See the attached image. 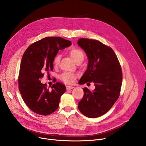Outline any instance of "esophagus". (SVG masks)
<instances>
[{
	"instance_id": "34e87169",
	"label": "esophagus",
	"mask_w": 146,
	"mask_h": 146,
	"mask_svg": "<svg viewBox=\"0 0 146 146\" xmlns=\"http://www.w3.org/2000/svg\"><path fill=\"white\" fill-rule=\"evenodd\" d=\"M73 88H74V87H73V86H66V89H67V90H71V89H73Z\"/></svg>"
}]
</instances>
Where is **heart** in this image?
<instances>
[{"instance_id":"1","label":"heart","mask_w":146,"mask_h":146,"mask_svg":"<svg viewBox=\"0 0 146 146\" xmlns=\"http://www.w3.org/2000/svg\"><path fill=\"white\" fill-rule=\"evenodd\" d=\"M69 54L75 63H77L79 61H83L84 59V54L83 52L78 48H72L69 51ZM60 61V56L56 55L53 60V64L54 66H57ZM76 74L64 72L60 76L61 80L67 84L73 83L76 79Z\"/></svg>"}]
</instances>
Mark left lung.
I'll return each instance as SVG.
<instances>
[{
    "instance_id": "1",
    "label": "left lung",
    "mask_w": 146,
    "mask_h": 146,
    "mask_svg": "<svg viewBox=\"0 0 146 146\" xmlns=\"http://www.w3.org/2000/svg\"><path fill=\"white\" fill-rule=\"evenodd\" d=\"M78 44L88 59L87 69L79 83L92 82L95 86L92 91L83 89L84 95L78 108L85 116L97 118L106 113L117 101L122 85L121 67L113 50L100 41L80 38Z\"/></svg>"
}]
</instances>
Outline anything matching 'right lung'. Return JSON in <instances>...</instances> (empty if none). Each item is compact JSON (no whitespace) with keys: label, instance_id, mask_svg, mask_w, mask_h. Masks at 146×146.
<instances>
[{"label":"right lung","instance_id":"add662e5","mask_svg":"<svg viewBox=\"0 0 146 146\" xmlns=\"http://www.w3.org/2000/svg\"><path fill=\"white\" fill-rule=\"evenodd\" d=\"M72 45L58 36L46 37L31 45L22 56L18 83L23 100L34 112L48 115L57 110L66 86L57 82L47 89L40 79L53 69V60L60 50Z\"/></svg>","mask_w":146,"mask_h":146}]
</instances>
